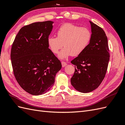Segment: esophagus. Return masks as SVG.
Segmentation results:
<instances>
[{"instance_id":"34e87169","label":"esophagus","mask_w":125,"mask_h":125,"mask_svg":"<svg viewBox=\"0 0 125 125\" xmlns=\"http://www.w3.org/2000/svg\"><path fill=\"white\" fill-rule=\"evenodd\" d=\"M61 63H62V67H64V66H65L67 65V63L66 62H62Z\"/></svg>"}]
</instances>
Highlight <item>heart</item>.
<instances>
[{
  "label": "heart",
  "mask_w": 125,
  "mask_h": 125,
  "mask_svg": "<svg viewBox=\"0 0 125 125\" xmlns=\"http://www.w3.org/2000/svg\"><path fill=\"white\" fill-rule=\"evenodd\" d=\"M57 37L48 38L47 44L54 54H57L63 44L65 47L61 51L58 57L60 59L69 56H78L84 52L90 44L91 32L87 27H80L71 23H66L57 31Z\"/></svg>",
  "instance_id": "b5f03b06"
}]
</instances>
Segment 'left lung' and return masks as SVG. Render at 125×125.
<instances>
[{"instance_id":"obj_1","label":"left lung","mask_w":125,"mask_h":125,"mask_svg":"<svg viewBox=\"0 0 125 125\" xmlns=\"http://www.w3.org/2000/svg\"><path fill=\"white\" fill-rule=\"evenodd\" d=\"M89 22L92 34L90 44L71 62L75 65L71 84L82 93L91 92L100 85L106 73L110 57L105 32L98 25Z\"/></svg>"}]
</instances>
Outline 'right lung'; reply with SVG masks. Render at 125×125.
Returning <instances> with one entry per match:
<instances>
[{
	"label": "right lung",
	"instance_id": "1",
	"mask_svg": "<svg viewBox=\"0 0 125 125\" xmlns=\"http://www.w3.org/2000/svg\"><path fill=\"white\" fill-rule=\"evenodd\" d=\"M52 21L36 22L22 27L16 36L10 57L15 77L28 93L45 94L53 87L61 63L49 48Z\"/></svg>",
	"mask_w": 125,
	"mask_h": 125
}]
</instances>
